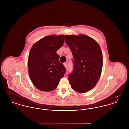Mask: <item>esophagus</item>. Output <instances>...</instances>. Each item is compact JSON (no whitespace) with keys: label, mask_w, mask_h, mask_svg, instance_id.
Returning <instances> with one entry per match:
<instances>
[{"label":"esophagus","mask_w":129,"mask_h":129,"mask_svg":"<svg viewBox=\"0 0 129 129\" xmlns=\"http://www.w3.org/2000/svg\"><path fill=\"white\" fill-rule=\"evenodd\" d=\"M64 65L65 67L66 68H67L68 66L67 63V62H65V63H64Z\"/></svg>","instance_id":"1"}]
</instances>
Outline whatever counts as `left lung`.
Instances as JSON below:
<instances>
[{
    "label": "left lung",
    "mask_w": 129,
    "mask_h": 129,
    "mask_svg": "<svg viewBox=\"0 0 129 129\" xmlns=\"http://www.w3.org/2000/svg\"><path fill=\"white\" fill-rule=\"evenodd\" d=\"M65 40L74 56V69L68 75L75 91L85 93L93 88L100 78L103 67L101 48L94 39L81 34L65 36Z\"/></svg>",
    "instance_id": "left-lung-1"
}]
</instances>
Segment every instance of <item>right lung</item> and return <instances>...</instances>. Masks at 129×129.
Returning a JSON list of instances; mask_svg holds the SVG:
<instances>
[{"label": "right lung", "instance_id": "right-lung-1", "mask_svg": "<svg viewBox=\"0 0 129 129\" xmlns=\"http://www.w3.org/2000/svg\"><path fill=\"white\" fill-rule=\"evenodd\" d=\"M64 37H44L31 48L28 59L29 75L33 85L41 91L54 90L66 73V68L56 53L63 45Z\"/></svg>", "mask_w": 129, "mask_h": 129}]
</instances>
